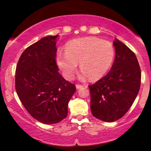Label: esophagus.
Instances as JSON below:
<instances>
[{
	"label": "esophagus",
	"instance_id": "esophagus-1",
	"mask_svg": "<svg viewBox=\"0 0 151 151\" xmlns=\"http://www.w3.org/2000/svg\"><path fill=\"white\" fill-rule=\"evenodd\" d=\"M76 88H77V89H79V88H81L83 87V86L80 85V84H76Z\"/></svg>",
	"mask_w": 151,
	"mask_h": 151
}]
</instances>
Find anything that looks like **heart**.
Listing matches in <instances>:
<instances>
[{
  "mask_svg": "<svg viewBox=\"0 0 151 151\" xmlns=\"http://www.w3.org/2000/svg\"><path fill=\"white\" fill-rule=\"evenodd\" d=\"M115 49L112 43L95 37L75 39L67 45L65 52L57 55V63L66 79L73 77L78 63L82 69L79 79L102 78L112 65Z\"/></svg>",
  "mask_w": 151,
  "mask_h": 151,
  "instance_id": "heart-1",
  "label": "heart"
}]
</instances>
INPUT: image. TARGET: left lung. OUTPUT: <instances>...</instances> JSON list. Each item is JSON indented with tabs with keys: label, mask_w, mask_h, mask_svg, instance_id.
I'll list each match as a JSON object with an SVG mask.
<instances>
[{
	"label": "left lung",
	"mask_w": 151,
	"mask_h": 151,
	"mask_svg": "<svg viewBox=\"0 0 151 151\" xmlns=\"http://www.w3.org/2000/svg\"><path fill=\"white\" fill-rule=\"evenodd\" d=\"M113 45L115 58L110 71L88 86L92 115L106 122L116 121L127 113L141 84V69L135 53L117 38Z\"/></svg>",
	"instance_id": "8db88e82"
}]
</instances>
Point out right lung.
<instances>
[{
	"mask_svg": "<svg viewBox=\"0 0 151 151\" xmlns=\"http://www.w3.org/2000/svg\"><path fill=\"white\" fill-rule=\"evenodd\" d=\"M58 37H44L28 47L16 69L18 98L34 118L46 124L58 123L67 116L68 104L76 90L58 72Z\"/></svg>",
	"mask_w": 151,
	"mask_h": 151,
	"instance_id": "add662e5",
	"label": "right lung"
}]
</instances>
